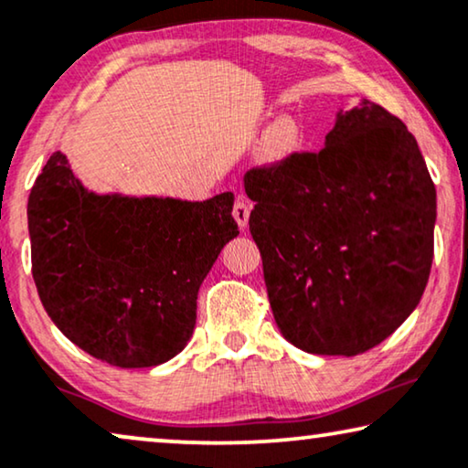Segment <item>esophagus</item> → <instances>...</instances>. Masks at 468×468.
Returning <instances> with one entry per match:
<instances>
[{"mask_svg": "<svg viewBox=\"0 0 468 468\" xmlns=\"http://www.w3.org/2000/svg\"><path fill=\"white\" fill-rule=\"evenodd\" d=\"M232 215H234V219L240 228H247L249 215H250V205L247 200H236V205L232 208Z\"/></svg>", "mask_w": 468, "mask_h": 468, "instance_id": "obj_1", "label": "esophagus"}]
</instances>
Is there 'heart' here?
<instances>
[{
	"instance_id": "b5f03b06",
	"label": "heart",
	"mask_w": 468,
	"mask_h": 468,
	"mask_svg": "<svg viewBox=\"0 0 468 468\" xmlns=\"http://www.w3.org/2000/svg\"><path fill=\"white\" fill-rule=\"evenodd\" d=\"M302 145V128L295 120L284 118L270 128L266 139H263V155L270 162L287 160Z\"/></svg>"
}]
</instances>
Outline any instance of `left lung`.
<instances>
[{
    "label": "left lung",
    "mask_w": 468,
    "mask_h": 468,
    "mask_svg": "<svg viewBox=\"0 0 468 468\" xmlns=\"http://www.w3.org/2000/svg\"><path fill=\"white\" fill-rule=\"evenodd\" d=\"M249 229L281 334L313 355L355 356L418 306L432 263L435 184L414 134L363 99L318 152L255 166Z\"/></svg>",
    "instance_id": "8db88e82"
}]
</instances>
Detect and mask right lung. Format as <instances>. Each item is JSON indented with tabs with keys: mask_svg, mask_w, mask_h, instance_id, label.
I'll use <instances>...</instances> for the list:
<instances>
[{
	"mask_svg": "<svg viewBox=\"0 0 468 468\" xmlns=\"http://www.w3.org/2000/svg\"><path fill=\"white\" fill-rule=\"evenodd\" d=\"M234 194L205 202L97 196L52 154L29 194L31 272L52 323L88 355L122 369L177 355L196 297L239 236Z\"/></svg>",
	"mask_w": 468,
	"mask_h": 468,
	"instance_id": "1",
	"label": "right lung"
}]
</instances>
